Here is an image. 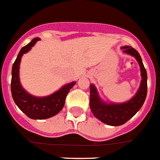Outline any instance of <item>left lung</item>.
<instances>
[{
    "label": "left lung",
    "instance_id": "1",
    "mask_svg": "<svg viewBox=\"0 0 160 160\" xmlns=\"http://www.w3.org/2000/svg\"><path fill=\"white\" fill-rule=\"evenodd\" d=\"M124 52L134 57L140 65L141 85L133 99L121 104H107L101 100L95 87L90 86V108L95 117L102 122L112 126L124 125L140 110L145 102L147 94V73L142 58L136 49L129 46L123 47Z\"/></svg>",
    "mask_w": 160,
    "mask_h": 160
}]
</instances>
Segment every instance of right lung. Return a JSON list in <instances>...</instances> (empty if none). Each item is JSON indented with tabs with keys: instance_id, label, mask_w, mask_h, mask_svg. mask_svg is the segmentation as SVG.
<instances>
[{
	"instance_id": "1",
	"label": "right lung",
	"mask_w": 160,
	"mask_h": 160,
	"mask_svg": "<svg viewBox=\"0 0 160 160\" xmlns=\"http://www.w3.org/2000/svg\"><path fill=\"white\" fill-rule=\"evenodd\" d=\"M39 40V38H35L28 44L22 48L19 52L12 67L11 93L15 103L27 117L31 119L43 120L55 116L63 108L65 98L69 90L75 85V82L69 83L52 95L43 98L34 97L24 91L19 82V64L21 57Z\"/></svg>"
}]
</instances>
